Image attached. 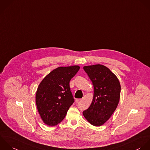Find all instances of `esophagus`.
Instances as JSON below:
<instances>
[{"instance_id": "1", "label": "esophagus", "mask_w": 150, "mask_h": 150, "mask_svg": "<svg viewBox=\"0 0 150 150\" xmlns=\"http://www.w3.org/2000/svg\"><path fill=\"white\" fill-rule=\"evenodd\" d=\"M81 99H76V100H75V102L76 103H78V102H79V101H81Z\"/></svg>"}]
</instances>
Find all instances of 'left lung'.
<instances>
[{
  "label": "left lung",
  "mask_w": 150,
  "mask_h": 150,
  "mask_svg": "<svg viewBox=\"0 0 150 150\" xmlns=\"http://www.w3.org/2000/svg\"><path fill=\"white\" fill-rule=\"evenodd\" d=\"M83 69L92 82L94 94L91 106L83 115L91 125L100 126L109 119L118 105L120 84L117 76L103 65L85 66Z\"/></svg>",
  "instance_id": "left-lung-1"
}]
</instances>
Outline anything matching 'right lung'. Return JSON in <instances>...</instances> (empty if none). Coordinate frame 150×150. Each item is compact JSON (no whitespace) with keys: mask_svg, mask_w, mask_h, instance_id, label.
Returning <instances> with one entry per match:
<instances>
[{"mask_svg":"<svg viewBox=\"0 0 150 150\" xmlns=\"http://www.w3.org/2000/svg\"><path fill=\"white\" fill-rule=\"evenodd\" d=\"M80 67H58L48 74L40 83L35 95L38 113L47 125L54 126L62 121L74 102L69 82Z\"/></svg>","mask_w":150,"mask_h":150,"instance_id":"1","label":"right lung"}]
</instances>
